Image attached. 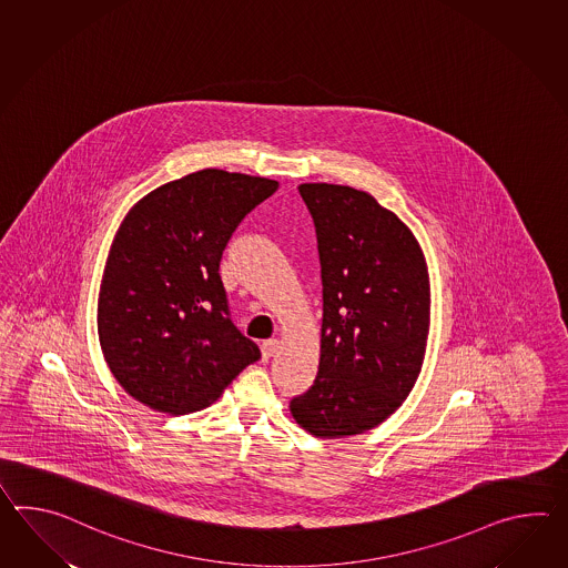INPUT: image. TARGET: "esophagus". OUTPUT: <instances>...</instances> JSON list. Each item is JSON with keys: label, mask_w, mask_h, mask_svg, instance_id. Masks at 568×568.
<instances>
[{"label": "esophagus", "mask_w": 568, "mask_h": 568, "mask_svg": "<svg viewBox=\"0 0 568 568\" xmlns=\"http://www.w3.org/2000/svg\"><path fill=\"white\" fill-rule=\"evenodd\" d=\"M278 341L275 338H271V341H265L261 344V351H263V361H268L273 354L277 353Z\"/></svg>", "instance_id": "1"}]
</instances>
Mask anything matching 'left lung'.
<instances>
[{"mask_svg": "<svg viewBox=\"0 0 568 568\" xmlns=\"http://www.w3.org/2000/svg\"><path fill=\"white\" fill-rule=\"evenodd\" d=\"M322 266L314 385L291 399L317 438L377 428L414 389L428 341L429 278L412 230L366 191L303 183Z\"/></svg>", "mask_w": 568, "mask_h": 568, "instance_id": "obj_1", "label": "left lung"}]
</instances>
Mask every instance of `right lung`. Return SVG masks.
Listing matches in <instances>:
<instances>
[{"label": "right lung", "mask_w": 568, "mask_h": 568, "mask_svg": "<svg viewBox=\"0 0 568 568\" xmlns=\"http://www.w3.org/2000/svg\"><path fill=\"white\" fill-rule=\"evenodd\" d=\"M265 176L203 169L144 195L115 232L98 332L115 381L183 416L214 404L261 351L227 310L220 261L244 215L277 191Z\"/></svg>", "instance_id": "right-lung-1"}]
</instances>
